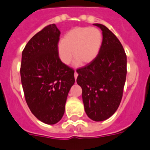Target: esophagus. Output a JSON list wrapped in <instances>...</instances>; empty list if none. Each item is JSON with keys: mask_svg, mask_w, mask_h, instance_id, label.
<instances>
[{"mask_svg": "<svg viewBox=\"0 0 150 150\" xmlns=\"http://www.w3.org/2000/svg\"><path fill=\"white\" fill-rule=\"evenodd\" d=\"M74 75H75V79H77V77H78V75H79V74L77 73V71H75V74H74Z\"/></svg>", "mask_w": 150, "mask_h": 150, "instance_id": "1", "label": "esophagus"}]
</instances>
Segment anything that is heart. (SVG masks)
I'll return each instance as SVG.
<instances>
[{"instance_id": "heart-1", "label": "heart", "mask_w": 150, "mask_h": 150, "mask_svg": "<svg viewBox=\"0 0 150 150\" xmlns=\"http://www.w3.org/2000/svg\"><path fill=\"white\" fill-rule=\"evenodd\" d=\"M103 42V35L98 28L79 27L66 34L58 47L59 57L64 64H69L72 58L76 63L87 65L96 59ZM74 53H72V51Z\"/></svg>"}]
</instances>
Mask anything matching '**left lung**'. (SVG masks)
<instances>
[{
  "mask_svg": "<svg viewBox=\"0 0 150 150\" xmlns=\"http://www.w3.org/2000/svg\"><path fill=\"white\" fill-rule=\"evenodd\" d=\"M103 42L96 59L77 69L86 114L95 122L111 117L120 105L127 75V57L114 34L102 24Z\"/></svg>",
  "mask_w": 150,
  "mask_h": 150,
  "instance_id": "1",
  "label": "left lung"
}]
</instances>
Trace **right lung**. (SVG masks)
<instances>
[{
	"instance_id": "add662e5",
	"label": "right lung",
	"mask_w": 150,
	"mask_h": 150,
	"mask_svg": "<svg viewBox=\"0 0 150 150\" xmlns=\"http://www.w3.org/2000/svg\"><path fill=\"white\" fill-rule=\"evenodd\" d=\"M59 35L57 25H49L30 39L22 53L20 75L25 101L32 114L47 125L61 120L75 83V71L59 57Z\"/></svg>"
}]
</instances>
